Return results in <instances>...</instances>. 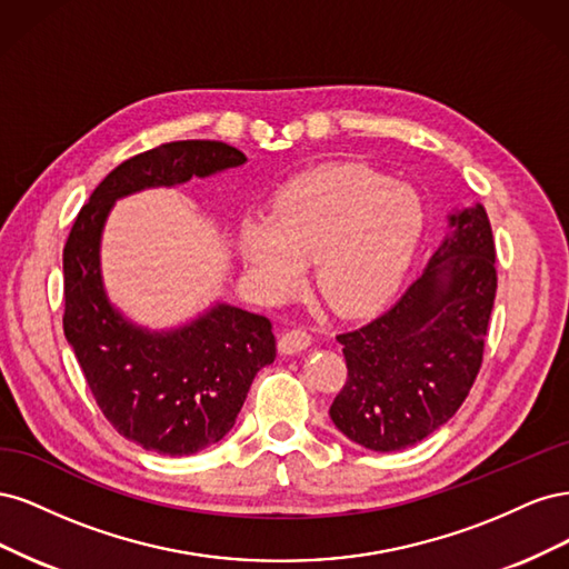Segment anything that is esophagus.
Listing matches in <instances>:
<instances>
[{
	"mask_svg": "<svg viewBox=\"0 0 569 569\" xmlns=\"http://www.w3.org/2000/svg\"><path fill=\"white\" fill-rule=\"evenodd\" d=\"M311 335H308L306 330H289L280 337V351L284 356H291V353H301L303 349L311 347Z\"/></svg>",
	"mask_w": 569,
	"mask_h": 569,
	"instance_id": "1",
	"label": "esophagus"
}]
</instances>
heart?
<instances>
[{"instance_id":"b5f03b06","label":"heart","mask_w":569,"mask_h":569,"mask_svg":"<svg viewBox=\"0 0 569 569\" xmlns=\"http://www.w3.org/2000/svg\"><path fill=\"white\" fill-rule=\"evenodd\" d=\"M425 230L416 187L360 166L311 170L274 197L268 220L244 218L237 256L258 295L282 301L316 266L320 295L343 313H366L399 289Z\"/></svg>"}]
</instances>
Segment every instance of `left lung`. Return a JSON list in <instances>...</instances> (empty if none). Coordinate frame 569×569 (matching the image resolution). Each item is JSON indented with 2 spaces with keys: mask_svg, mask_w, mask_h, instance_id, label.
Wrapping results in <instances>:
<instances>
[{
  "mask_svg": "<svg viewBox=\"0 0 569 569\" xmlns=\"http://www.w3.org/2000/svg\"><path fill=\"white\" fill-rule=\"evenodd\" d=\"M446 220L449 230L406 295L337 337L349 377L330 418L363 449L420 443L456 416L479 372L496 299L493 234L477 201Z\"/></svg>",
  "mask_w": 569,
  "mask_h": 569,
  "instance_id": "8db88e82",
  "label": "left lung"
}]
</instances>
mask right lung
I'll use <instances>...</instances> for the list:
<instances>
[{
	"mask_svg": "<svg viewBox=\"0 0 569 569\" xmlns=\"http://www.w3.org/2000/svg\"><path fill=\"white\" fill-rule=\"evenodd\" d=\"M247 157L213 140L161 144L99 182L63 247V335L107 420L147 451L192 456L234 427L256 372L274 360L266 316L216 301L170 330H151L109 299L101 234L118 199L239 168Z\"/></svg>",
	"mask_w": 569,
	"mask_h": 569,
	"instance_id": "obj_1",
	"label": "right lung"
}]
</instances>
